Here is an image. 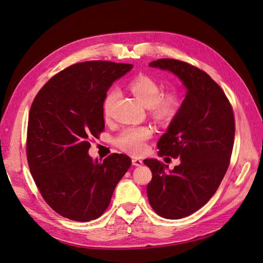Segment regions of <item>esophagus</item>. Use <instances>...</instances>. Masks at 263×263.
Wrapping results in <instances>:
<instances>
[{
	"instance_id": "34e87169",
	"label": "esophagus",
	"mask_w": 263,
	"mask_h": 263,
	"mask_svg": "<svg viewBox=\"0 0 263 263\" xmlns=\"http://www.w3.org/2000/svg\"><path fill=\"white\" fill-rule=\"evenodd\" d=\"M132 164L134 166H141L143 164V161L141 159H138V158H133L132 159Z\"/></svg>"
}]
</instances>
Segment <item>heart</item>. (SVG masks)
Segmentation results:
<instances>
[{
	"instance_id": "1",
	"label": "heart",
	"mask_w": 263,
	"mask_h": 263,
	"mask_svg": "<svg viewBox=\"0 0 263 263\" xmlns=\"http://www.w3.org/2000/svg\"><path fill=\"white\" fill-rule=\"evenodd\" d=\"M133 95L149 109L151 115L162 123L175 119L181 107V100L177 92L168 91L162 93V88L156 79L148 75H138L129 84ZM118 90L112 88L105 93L102 101V110L105 118H109L118 99ZM153 136V129L146 125L129 127L122 130L115 139V144L121 151L133 156L142 155L146 151V142Z\"/></svg>"
}]
</instances>
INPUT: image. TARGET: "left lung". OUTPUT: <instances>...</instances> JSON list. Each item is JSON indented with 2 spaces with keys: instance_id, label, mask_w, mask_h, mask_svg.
<instances>
[{
  "instance_id": "1",
  "label": "left lung",
  "mask_w": 263,
  "mask_h": 263,
  "mask_svg": "<svg viewBox=\"0 0 263 263\" xmlns=\"http://www.w3.org/2000/svg\"><path fill=\"white\" fill-rule=\"evenodd\" d=\"M175 74L187 88L178 115L158 141L159 155L179 157L166 172L157 159H145L153 178L147 185L151 206L166 219L187 217L215 195L230 164L235 122L229 100L211 76L175 59L149 63Z\"/></svg>"
}]
</instances>
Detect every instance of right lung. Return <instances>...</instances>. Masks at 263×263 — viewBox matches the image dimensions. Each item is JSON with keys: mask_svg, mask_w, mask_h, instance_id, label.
Returning a JSON list of instances; mask_svg holds the SVG:
<instances>
[{"mask_svg": "<svg viewBox=\"0 0 263 263\" xmlns=\"http://www.w3.org/2000/svg\"><path fill=\"white\" fill-rule=\"evenodd\" d=\"M132 67L101 60L76 63L52 76L33 100L27 132L30 172L45 202L65 218H99L132 163L122 154L103 162L88 155L90 139L105 128V93Z\"/></svg>", "mask_w": 263, "mask_h": 263, "instance_id": "right-lung-1", "label": "right lung"}]
</instances>
